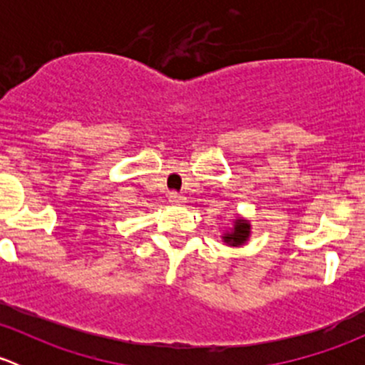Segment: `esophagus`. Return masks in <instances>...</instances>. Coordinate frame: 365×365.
<instances>
[{"label":"esophagus","mask_w":365,"mask_h":365,"mask_svg":"<svg viewBox=\"0 0 365 365\" xmlns=\"http://www.w3.org/2000/svg\"><path fill=\"white\" fill-rule=\"evenodd\" d=\"M169 203H173V205H185L187 200L182 196V194L171 192V194H169Z\"/></svg>","instance_id":"34e87169"}]
</instances>
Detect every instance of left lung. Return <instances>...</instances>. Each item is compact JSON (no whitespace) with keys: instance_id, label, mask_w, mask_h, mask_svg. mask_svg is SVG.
<instances>
[{"instance_id":"1","label":"left lung","mask_w":365,"mask_h":365,"mask_svg":"<svg viewBox=\"0 0 365 365\" xmlns=\"http://www.w3.org/2000/svg\"><path fill=\"white\" fill-rule=\"evenodd\" d=\"M249 237H251V222L244 217H237L233 227L222 235V242L231 247H240V245L247 244Z\"/></svg>"}]
</instances>
